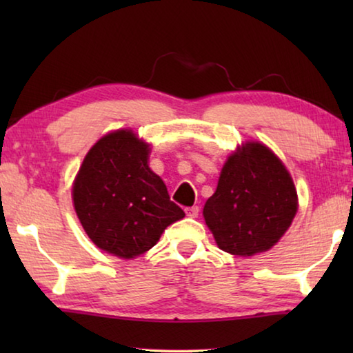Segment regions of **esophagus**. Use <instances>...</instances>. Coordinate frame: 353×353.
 <instances>
[{"instance_id": "34e87169", "label": "esophagus", "mask_w": 353, "mask_h": 353, "mask_svg": "<svg viewBox=\"0 0 353 353\" xmlns=\"http://www.w3.org/2000/svg\"><path fill=\"white\" fill-rule=\"evenodd\" d=\"M185 213H187V216H190V218H196L199 214V207L193 205V207L185 208Z\"/></svg>"}]
</instances>
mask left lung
<instances>
[{
	"label": "left lung",
	"mask_w": 353,
	"mask_h": 353,
	"mask_svg": "<svg viewBox=\"0 0 353 353\" xmlns=\"http://www.w3.org/2000/svg\"><path fill=\"white\" fill-rule=\"evenodd\" d=\"M297 212L290 172L271 149L248 143L221 171L204 218L219 249L249 256L276 244Z\"/></svg>",
	"instance_id": "left-lung-1"
}]
</instances>
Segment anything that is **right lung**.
I'll return each mask as SVG.
<instances>
[{
  "label": "right lung",
  "instance_id": "1",
  "mask_svg": "<svg viewBox=\"0 0 353 353\" xmlns=\"http://www.w3.org/2000/svg\"><path fill=\"white\" fill-rule=\"evenodd\" d=\"M149 149L132 130L101 139L83 159L73 187L83 230L98 248L134 259L155 246L185 213L148 166Z\"/></svg>",
  "mask_w": 353,
  "mask_h": 353
}]
</instances>
